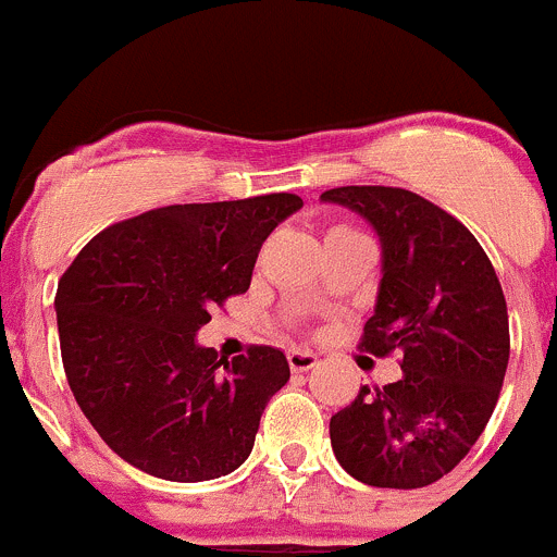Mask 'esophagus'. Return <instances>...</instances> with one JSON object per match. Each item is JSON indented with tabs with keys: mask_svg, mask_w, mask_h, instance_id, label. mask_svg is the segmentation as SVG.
I'll list each match as a JSON object with an SVG mask.
<instances>
[{
	"mask_svg": "<svg viewBox=\"0 0 557 557\" xmlns=\"http://www.w3.org/2000/svg\"><path fill=\"white\" fill-rule=\"evenodd\" d=\"M288 364L294 372H307L318 364V356L312 354V350L294 348V350H288Z\"/></svg>",
	"mask_w": 557,
	"mask_h": 557,
	"instance_id": "obj_1",
	"label": "esophagus"
}]
</instances>
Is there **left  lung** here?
Returning <instances> with one entry per match:
<instances>
[{
	"label": "left lung",
	"instance_id": "1",
	"mask_svg": "<svg viewBox=\"0 0 557 557\" xmlns=\"http://www.w3.org/2000/svg\"><path fill=\"white\" fill-rule=\"evenodd\" d=\"M323 203L350 209L381 242L375 312L361 348L403 354V377L361 386L329 422L339 466L370 487L438 482L487 428L509 364V315L476 236L410 190L334 187Z\"/></svg>",
	"mask_w": 557,
	"mask_h": 557
}]
</instances>
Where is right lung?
Segmentation results:
<instances>
[{
  "label": "right lung",
  "instance_id": "obj_1",
  "mask_svg": "<svg viewBox=\"0 0 557 557\" xmlns=\"http://www.w3.org/2000/svg\"><path fill=\"white\" fill-rule=\"evenodd\" d=\"M290 193L152 209L100 231L57 288L62 364L91 428L165 482L228 476L288 383L280 348L218 359L198 345L212 307L250 288L267 236L299 212Z\"/></svg>",
  "mask_w": 557,
  "mask_h": 557
}]
</instances>
